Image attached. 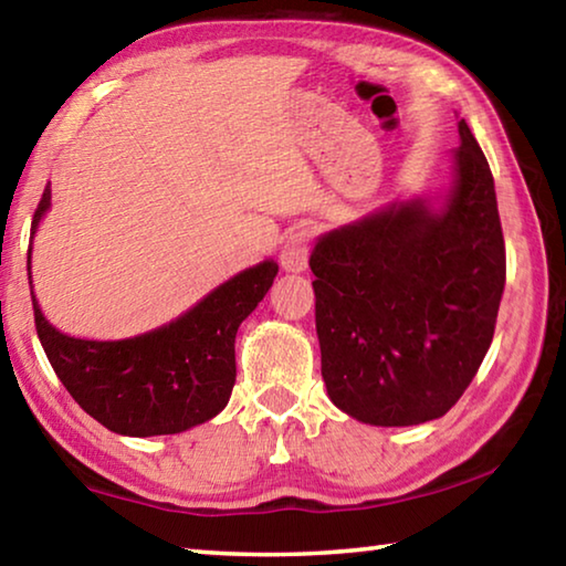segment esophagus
I'll return each mask as SVG.
<instances>
[{
	"mask_svg": "<svg viewBox=\"0 0 566 566\" xmlns=\"http://www.w3.org/2000/svg\"><path fill=\"white\" fill-rule=\"evenodd\" d=\"M310 252H312V232L306 227L294 229V232L286 237L282 244V252H280L282 270L304 272L306 262H310Z\"/></svg>",
	"mask_w": 566,
	"mask_h": 566,
	"instance_id": "1",
	"label": "esophagus"
}]
</instances>
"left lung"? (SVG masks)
<instances>
[{
	"mask_svg": "<svg viewBox=\"0 0 566 566\" xmlns=\"http://www.w3.org/2000/svg\"><path fill=\"white\" fill-rule=\"evenodd\" d=\"M442 209L395 202L319 237L310 256L329 399L375 427L439 419L494 337L506 254L494 177L467 122Z\"/></svg>",
	"mask_w": 566,
	"mask_h": 566,
	"instance_id": "1",
	"label": "left lung"
}]
</instances>
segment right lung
<instances>
[{"mask_svg":"<svg viewBox=\"0 0 566 566\" xmlns=\"http://www.w3.org/2000/svg\"><path fill=\"white\" fill-rule=\"evenodd\" d=\"M50 199L52 191L44 187L32 237ZM276 272L280 266L272 260L249 266L175 322L117 342L76 339L60 332L46 322L32 294L36 334L66 391L109 432L179 434L227 407L237 379V329L270 292Z\"/></svg>","mask_w":566,"mask_h":566,"instance_id":"1","label":"right lung"}]
</instances>
